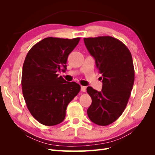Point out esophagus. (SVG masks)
Segmentation results:
<instances>
[{
    "instance_id": "esophagus-1",
    "label": "esophagus",
    "mask_w": 155,
    "mask_h": 155,
    "mask_svg": "<svg viewBox=\"0 0 155 155\" xmlns=\"http://www.w3.org/2000/svg\"><path fill=\"white\" fill-rule=\"evenodd\" d=\"M81 91L83 92H85L86 91V87H83V86H81Z\"/></svg>"
}]
</instances>
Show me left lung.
<instances>
[{
	"instance_id": "8db88e82",
	"label": "left lung",
	"mask_w": 155,
	"mask_h": 155,
	"mask_svg": "<svg viewBox=\"0 0 155 155\" xmlns=\"http://www.w3.org/2000/svg\"><path fill=\"white\" fill-rule=\"evenodd\" d=\"M84 42L103 83L100 92L87 88L92 98L87 114L93 123L106 126L118 119L127 105L134 81L132 55L122 42L110 36L84 38Z\"/></svg>"
}]
</instances>
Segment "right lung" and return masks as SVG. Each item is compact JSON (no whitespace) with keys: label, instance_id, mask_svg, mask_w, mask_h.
<instances>
[{"label":"right lung","instance_id":"add662e5","mask_svg":"<svg viewBox=\"0 0 155 155\" xmlns=\"http://www.w3.org/2000/svg\"><path fill=\"white\" fill-rule=\"evenodd\" d=\"M80 37L72 39L46 37L28 52L22 67V90L28 109L41 124L61 123L67 105L80 91L75 82H67L57 72L66 70L68 55Z\"/></svg>","mask_w":155,"mask_h":155}]
</instances>
